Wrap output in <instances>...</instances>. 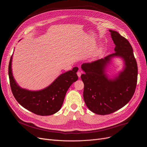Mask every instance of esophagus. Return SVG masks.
<instances>
[{"instance_id": "1", "label": "esophagus", "mask_w": 147, "mask_h": 147, "mask_svg": "<svg viewBox=\"0 0 147 147\" xmlns=\"http://www.w3.org/2000/svg\"><path fill=\"white\" fill-rule=\"evenodd\" d=\"M77 74L78 77L80 78V77H81V71H77Z\"/></svg>"}]
</instances>
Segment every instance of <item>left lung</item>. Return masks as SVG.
I'll list each match as a JSON object with an SVG mask.
<instances>
[{"instance_id": "8db88e82", "label": "left lung", "mask_w": 147, "mask_h": 147, "mask_svg": "<svg viewBox=\"0 0 147 147\" xmlns=\"http://www.w3.org/2000/svg\"><path fill=\"white\" fill-rule=\"evenodd\" d=\"M115 53L91 63H85L81 76L84 84L83 97L88 108L101 115H109L124 107L133 97L137 82L138 67L131 45L118 32L111 30ZM121 57L125 67L114 79L105 74V67L113 57Z\"/></svg>"}]
</instances>
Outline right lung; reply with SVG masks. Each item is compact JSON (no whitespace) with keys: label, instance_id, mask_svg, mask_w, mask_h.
<instances>
[{"label":"right lung","instance_id":"right-lung-1","mask_svg":"<svg viewBox=\"0 0 147 147\" xmlns=\"http://www.w3.org/2000/svg\"><path fill=\"white\" fill-rule=\"evenodd\" d=\"M12 56L9 65V76L12 93L16 100L29 111L40 116L57 112L63 103L66 94L72 84L78 80V67L60 75L46 88L32 91L22 88L16 82L11 71Z\"/></svg>","mask_w":147,"mask_h":147}]
</instances>
